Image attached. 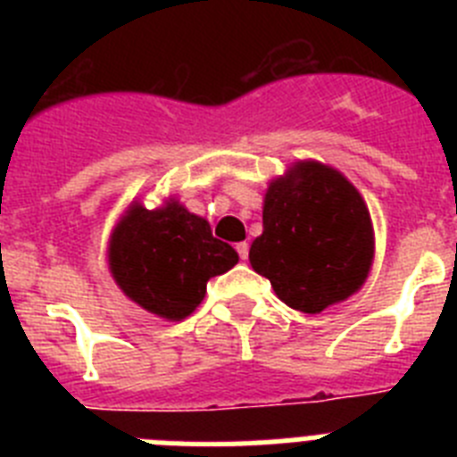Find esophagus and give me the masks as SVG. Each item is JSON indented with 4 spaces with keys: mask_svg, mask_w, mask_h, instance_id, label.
Returning a JSON list of instances; mask_svg holds the SVG:
<instances>
[{
    "mask_svg": "<svg viewBox=\"0 0 457 457\" xmlns=\"http://www.w3.org/2000/svg\"><path fill=\"white\" fill-rule=\"evenodd\" d=\"M236 252H237V256L242 258V261H247V256H249V245H247V242H237Z\"/></svg>",
    "mask_w": 457,
    "mask_h": 457,
    "instance_id": "esophagus-1",
    "label": "esophagus"
}]
</instances>
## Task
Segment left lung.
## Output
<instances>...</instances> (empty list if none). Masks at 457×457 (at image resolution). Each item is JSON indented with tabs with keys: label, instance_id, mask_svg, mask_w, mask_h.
<instances>
[{
	"label": "left lung",
	"instance_id": "obj_1",
	"mask_svg": "<svg viewBox=\"0 0 457 457\" xmlns=\"http://www.w3.org/2000/svg\"><path fill=\"white\" fill-rule=\"evenodd\" d=\"M249 261L290 309L320 313L350 297L369 277V208L334 169L295 164L265 194L263 236L253 240Z\"/></svg>",
	"mask_w": 457,
	"mask_h": 457
}]
</instances>
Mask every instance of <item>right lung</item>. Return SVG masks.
<instances>
[{
	"label": "right lung",
	"mask_w": 457,
	"mask_h": 457,
	"mask_svg": "<svg viewBox=\"0 0 457 457\" xmlns=\"http://www.w3.org/2000/svg\"><path fill=\"white\" fill-rule=\"evenodd\" d=\"M236 263V249L176 201L160 210L132 205L109 240V268L120 290L167 320L189 316L210 277Z\"/></svg>",
	"instance_id": "1"
}]
</instances>
